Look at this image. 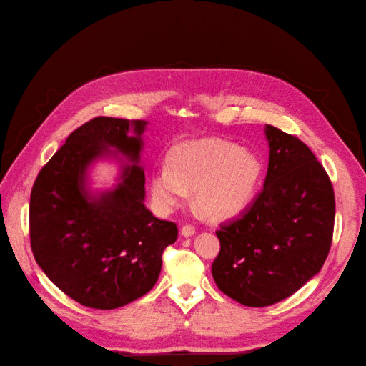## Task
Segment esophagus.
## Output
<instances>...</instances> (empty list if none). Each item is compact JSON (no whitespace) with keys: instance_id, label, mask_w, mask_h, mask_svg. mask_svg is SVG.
<instances>
[{"instance_id":"esophagus-1","label":"esophagus","mask_w":366,"mask_h":366,"mask_svg":"<svg viewBox=\"0 0 366 366\" xmlns=\"http://www.w3.org/2000/svg\"><path fill=\"white\" fill-rule=\"evenodd\" d=\"M195 232H197V229H195V227H192V224H184L182 229H181V234L184 237H190V236L195 234Z\"/></svg>"}]
</instances>
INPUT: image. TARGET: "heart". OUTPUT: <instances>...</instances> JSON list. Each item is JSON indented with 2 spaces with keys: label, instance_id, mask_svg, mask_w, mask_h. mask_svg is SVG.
<instances>
[{
  "label": "heart",
  "instance_id": "obj_1",
  "mask_svg": "<svg viewBox=\"0 0 366 366\" xmlns=\"http://www.w3.org/2000/svg\"><path fill=\"white\" fill-rule=\"evenodd\" d=\"M261 162L247 147L219 138L176 144L168 167L154 169L152 198L163 211L182 204L193 190L197 206L215 220L229 219L250 203L261 179Z\"/></svg>",
  "mask_w": 366,
  "mask_h": 366
}]
</instances>
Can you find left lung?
<instances>
[{
    "instance_id": "8db88e82",
    "label": "left lung",
    "mask_w": 366,
    "mask_h": 366,
    "mask_svg": "<svg viewBox=\"0 0 366 366\" xmlns=\"http://www.w3.org/2000/svg\"><path fill=\"white\" fill-rule=\"evenodd\" d=\"M264 187L239 219L215 232L212 277L228 297L267 307L290 297L321 270L332 245L335 195L324 167L297 137L266 126Z\"/></svg>"
}]
</instances>
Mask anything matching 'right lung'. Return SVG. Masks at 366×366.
Returning <instances> with one entry per match:
<instances>
[{"label":"right lung","mask_w":366,"mask_h":366,"mask_svg":"<svg viewBox=\"0 0 366 366\" xmlns=\"http://www.w3.org/2000/svg\"><path fill=\"white\" fill-rule=\"evenodd\" d=\"M146 121L84 122L39 171L29 199L31 250L61 291L84 307L113 310L152 290L162 253L177 239L173 222L144 206V171L137 165ZM136 135L130 137L128 132ZM122 153V181L92 196L86 187L94 159Z\"/></svg>","instance_id":"obj_1"}]
</instances>
